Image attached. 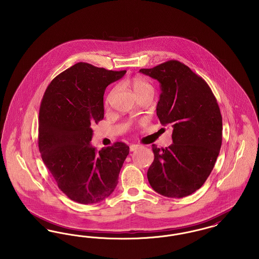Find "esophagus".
I'll return each mask as SVG.
<instances>
[{"label": "esophagus", "mask_w": 259, "mask_h": 259, "mask_svg": "<svg viewBox=\"0 0 259 259\" xmlns=\"http://www.w3.org/2000/svg\"><path fill=\"white\" fill-rule=\"evenodd\" d=\"M139 147H140L139 145H135V144H133V145H131V146H130V151H131V152H134V151H136L137 149H139Z\"/></svg>", "instance_id": "34e87169"}]
</instances>
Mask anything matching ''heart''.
<instances>
[{
    "instance_id": "b5f03b06",
    "label": "heart",
    "mask_w": 259,
    "mask_h": 259,
    "mask_svg": "<svg viewBox=\"0 0 259 259\" xmlns=\"http://www.w3.org/2000/svg\"><path fill=\"white\" fill-rule=\"evenodd\" d=\"M132 86H133V90L135 92L136 96L143 93V92L148 91V90H152V85L147 82L146 80H144L143 78H140V77H135L133 80H132ZM112 94V93H111ZM111 94L108 96L107 98V103L109 102L110 100V97H111Z\"/></svg>"
}]
</instances>
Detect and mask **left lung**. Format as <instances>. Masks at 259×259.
<instances>
[{"instance_id": "obj_1", "label": "left lung", "mask_w": 259, "mask_h": 259, "mask_svg": "<svg viewBox=\"0 0 259 259\" xmlns=\"http://www.w3.org/2000/svg\"><path fill=\"white\" fill-rule=\"evenodd\" d=\"M140 72L159 82L156 115L173 128V144L165 149L152 145L149 183L164 197L190 196L206 181L220 152L222 116L217 101L207 83L180 61Z\"/></svg>"}]
</instances>
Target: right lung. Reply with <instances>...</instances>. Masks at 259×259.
I'll return each mask as SVG.
<instances>
[{
  "instance_id": "right-lung-1",
  "label": "right lung",
  "mask_w": 259,
  "mask_h": 259,
  "mask_svg": "<svg viewBox=\"0 0 259 259\" xmlns=\"http://www.w3.org/2000/svg\"><path fill=\"white\" fill-rule=\"evenodd\" d=\"M125 73L78 62L54 78L43 96L39 151L60 190L78 203H97L109 197L129 154L122 142L99 152L90 144L92 126L104 118L106 88Z\"/></svg>"
}]
</instances>
